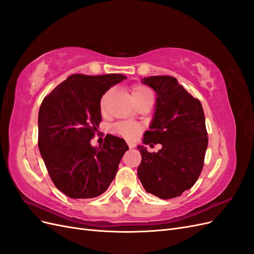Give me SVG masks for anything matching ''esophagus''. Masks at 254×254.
Here are the masks:
<instances>
[{
  "label": "esophagus",
  "instance_id": "obj_1",
  "mask_svg": "<svg viewBox=\"0 0 254 254\" xmlns=\"http://www.w3.org/2000/svg\"><path fill=\"white\" fill-rule=\"evenodd\" d=\"M128 146H129V148H130V149H132V148H134V147H135V144L128 142Z\"/></svg>",
  "mask_w": 254,
  "mask_h": 254
}]
</instances>
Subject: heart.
<instances>
[{
  "mask_svg": "<svg viewBox=\"0 0 254 254\" xmlns=\"http://www.w3.org/2000/svg\"><path fill=\"white\" fill-rule=\"evenodd\" d=\"M109 95H110V92H107L101 99V111L103 113L106 112L107 101H108ZM131 96L135 103L142 101L144 98L153 97L152 91L148 87L143 86V84H134V86L131 88ZM142 129H143V126L140 124V123L127 122V121L118 122L112 126L113 132L121 134L127 140L136 139L137 135L141 133Z\"/></svg>",
  "mask_w": 254,
  "mask_h": 254,
  "instance_id": "1",
  "label": "heart"
}]
</instances>
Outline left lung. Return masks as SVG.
Wrapping results in <instances>:
<instances>
[{"instance_id": "8db88e82", "label": "left lung", "mask_w": 254, "mask_h": 254, "mask_svg": "<svg viewBox=\"0 0 254 254\" xmlns=\"http://www.w3.org/2000/svg\"><path fill=\"white\" fill-rule=\"evenodd\" d=\"M143 83L156 91L157 107L143 143L162 144L158 152L137 146L142 162L137 177L147 193L161 199L180 196L200 176L207 147L201 103L172 76H150Z\"/></svg>"}]
</instances>
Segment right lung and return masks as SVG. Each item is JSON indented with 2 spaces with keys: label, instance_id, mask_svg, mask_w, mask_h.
<instances>
[{
  "label": "right lung",
  "instance_id": "add662e5",
  "mask_svg": "<svg viewBox=\"0 0 254 254\" xmlns=\"http://www.w3.org/2000/svg\"><path fill=\"white\" fill-rule=\"evenodd\" d=\"M125 78L122 74H74L42 101L38 146L53 183L68 197L102 195L128 150L124 139L111 134L98 148L90 144L102 122V96Z\"/></svg>",
  "mask_w": 254,
  "mask_h": 254
}]
</instances>
